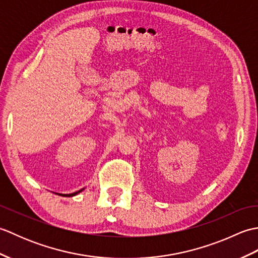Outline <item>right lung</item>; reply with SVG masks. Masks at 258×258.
Listing matches in <instances>:
<instances>
[{
	"label": "right lung",
	"instance_id": "right-lung-1",
	"mask_svg": "<svg viewBox=\"0 0 258 258\" xmlns=\"http://www.w3.org/2000/svg\"><path fill=\"white\" fill-rule=\"evenodd\" d=\"M84 188H82V189H80V190H78V191H75V193H71V194H58V195H62V196H67V197H71V196H75V195H78L79 193H81L82 190H83Z\"/></svg>",
	"mask_w": 258,
	"mask_h": 258
}]
</instances>
